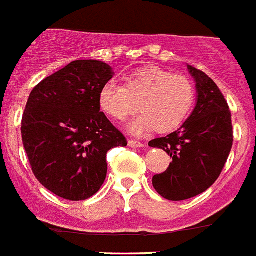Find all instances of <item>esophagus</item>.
Here are the masks:
<instances>
[{
  "instance_id": "esophagus-1",
  "label": "esophagus",
  "mask_w": 256,
  "mask_h": 256,
  "mask_svg": "<svg viewBox=\"0 0 256 256\" xmlns=\"http://www.w3.org/2000/svg\"><path fill=\"white\" fill-rule=\"evenodd\" d=\"M128 145L130 148H145V144L140 142V141H136V140H130L128 141Z\"/></svg>"
}]
</instances>
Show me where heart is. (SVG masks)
I'll return each mask as SVG.
<instances>
[{
    "label": "heart",
    "mask_w": 256,
    "mask_h": 256,
    "mask_svg": "<svg viewBox=\"0 0 256 256\" xmlns=\"http://www.w3.org/2000/svg\"><path fill=\"white\" fill-rule=\"evenodd\" d=\"M195 102V86L188 77L172 74L158 66H145L126 77L124 86L107 82L99 92V106L106 115L123 123L142 111L130 124L133 134L157 130H178L188 118Z\"/></svg>",
    "instance_id": "1"
}]
</instances>
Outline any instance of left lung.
Instances as JSON below:
<instances>
[{
	"label": "left lung",
	"mask_w": 256,
	"mask_h": 256,
	"mask_svg": "<svg viewBox=\"0 0 256 256\" xmlns=\"http://www.w3.org/2000/svg\"><path fill=\"white\" fill-rule=\"evenodd\" d=\"M196 84V104L178 130L154 138L149 146L172 158L164 172L153 176V187L168 200L200 195L217 180L233 146V126L222 92L204 72L187 65Z\"/></svg>",
	"instance_id": "1"
}]
</instances>
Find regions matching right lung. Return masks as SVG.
Instances as JSON below:
<instances>
[{
  "instance_id": "right-lung-1",
  "label": "right lung",
  "mask_w": 256,
  "mask_h": 256,
  "mask_svg": "<svg viewBox=\"0 0 256 256\" xmlns=\"http://www.w3.org/2000/svg\"><path fill=\"white\" fill-rule=\"evenodd\" d=\"M114 77L103 61L76 60L34 88L22 118V141L38 180L62 199L80 202L100 190L106 154L126 146L99 106Z\"/></svg>"
}]
</instances>
